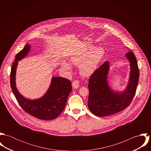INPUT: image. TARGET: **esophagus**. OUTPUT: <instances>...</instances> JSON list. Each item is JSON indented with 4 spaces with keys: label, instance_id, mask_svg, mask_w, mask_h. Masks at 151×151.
Masks as SVG:
<instances>
[{
    "label": "esophagus",
    "instance_id": "obj_1",
    "mask_svg": "<svg viewBox=\"0 0 151 151\" xmlns=\"http://www.w3.org/2000/svg\"><path fill=\"white\" fill-rule=\"evenodd\" d=\"M72 86L73 88L74 89H77L80 86V84H79V81L78 80H76L74 81H73V83H72Z\"/></svg>",
    "mask_w": 151,
    "mask_h": 151
}]
</instances>
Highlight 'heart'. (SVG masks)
<instances>
[{"label": "heart", "mask_w": 151, "mask_h": 151, "mask_svg": "<svg viewBox=\"0 0 151 151\" xmlns=\"http://www.w3.org/2000/svg\"><path fill=\"white\" fill-rule=\"evenodd\" d=\"M89 46L74 53L70 58L72 65L79 66V71L84 77H89L98 68V65L105 55V50L102 47ZM61 66L68 73L72 71L70 64L65 60H62Z\"/></svg>", "instance_id": "1"}]
</instances>
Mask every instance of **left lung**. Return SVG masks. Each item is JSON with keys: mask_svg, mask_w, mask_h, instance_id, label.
<instances>
[{"mask_svg": "<svg viewBox=\"0 0 151 151\" xmlns=\"http://www.w3.org/2000/svg\"><path fill=\"white\" fill-rule=\"evenodd\" d=\"M129 62L130 71L127 86L123 91H114L108 83L110 63L105 62L90 77L88 106L95 116L104 117L118 113L131 102L139 78L137 59L132 52L126 54Z\"/></svg>", "mask_w": 151, "mask_h": 151, "instance_id": "1", "label": "left lung"}]
</instances>
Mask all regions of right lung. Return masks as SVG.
Instances as JSON below:
<instances>
[{
    "label": "right lung",
    "instance_id": "obj_1",
    "mask_svg": "<svg viewBox=\"0 0 151 151\" xmlns=\"http://www.w3.org/2000/svg\"><path fill=\"white\" fill-rule=\"evenodd\" d=\"M30 49V45L27 44L16 56L10 73L12 89L19 105L27 113L41 120L55 119L65 109L68 96L72 90L71 81L61 77H52L50 86L42 97L29 99L23 96L16 87V70L18 62L27 56Z\"/></svg>",
    "mask_w": 151,
    "mask_h": 151
}]
</instances>
